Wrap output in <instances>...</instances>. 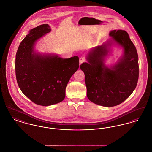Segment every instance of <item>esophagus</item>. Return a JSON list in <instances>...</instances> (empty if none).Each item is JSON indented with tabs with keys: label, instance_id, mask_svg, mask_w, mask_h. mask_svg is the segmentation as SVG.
Segmentation results:
<instances>
[{
	"label": "esophagus",
	"instance_id": "1",
	"mask_svg": "<svg viewBox=\"0 0 152 152\" xmlns=\"http://www.w3.org/2000/svg\"><path fill=\"white\" fill-rule=\"evenodd\" d=\"M85 61H86V60H85V58H83V57H81V58H79L80 64H82L83 63L85 62Z\"/></svg>",
	"mask_w": 152,
	"mask_h": 152
}]
</instances>
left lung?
<instances>
[{
    "mask_svg": "<svg viewBox=\"0 0 152 152\" xmlns=\"http://www.w3.org/2000/svg\"><path fill=\"white\" fill-rule=\"evenodd\" d=\"M110 38L95 47L86 56L87 63L80 65L85 75L88 99L96 104L114 107L128 99L135 89L138 79V58L136 48L124 30H112ZM114 45L123 49V55L115 64H104Z\"/></svg>",
    "mask_w": 152,
    "mask_h": 152,
    "instance_id": "obj_1",
    "label": "left lung"
}]
</instances>
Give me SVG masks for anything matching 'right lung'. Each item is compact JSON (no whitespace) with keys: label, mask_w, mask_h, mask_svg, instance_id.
Returning a JSON list of instances; mask_svg holds the SVG:
<instances>
[{"label":"right lung","mask_w":152,"mask_h":152,"mask_svg":"<svg viewBox=\"0 0 152 152\" xmlns=\"http://www.w3.org/2000/svg\"><path fill=\"white\" fill-rule=\"evenodd\" d=\"M51 31L47 24L30 29L19 46L15 60L19 87L33 102L42 106L56 104L64 99L67 84L79 67L77 56L64 58L56 54L36 52L37 40Z\"/></svg>","instance_id":"obj_1"}]
</instances>
